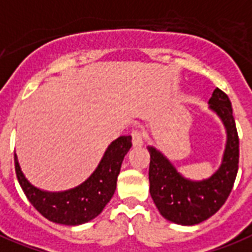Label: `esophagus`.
<instances>
[{
  "instance_id": "1",
  "label": "esophagus",
  "mask_w": 252,
  "mask_h": 252,
  "mask_svg": "<svg viewBox=\"0 0 252 252\" xmlns=\"http://www.w3.org/2000/svg\"><path fill=\"white\" fill-rule=\"evenodd\" d=\"M131 136H132V145H133V147H141V145L144 144L141 132L132 131Z\"/></svg>"
}]
</instances>
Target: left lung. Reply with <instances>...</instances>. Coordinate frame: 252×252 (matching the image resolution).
I'll list each match as a JSON object with an SVG mask.
<instances>
[{
    "mask_svg": "<svg viewBox=\"0 0 252 252\" xmlns=\"http://www.w3.org/2000/svg\"><path fill=\"white\" fill-rule=\"evenodd\" d=\"M208 104L220 117L227 132L223 160L211 178L202 182L188 180L160 151L148 147L151 196L163 218L176 224L193 225L208 219L224 204L235 183L239 164V137L230 98L216 88Z\"/></svg>",
    "mask_w": 252,
    "mask_h": 252,
    "instance_id": "8db88e82",
    "label": "left lung"
}]
</instances>
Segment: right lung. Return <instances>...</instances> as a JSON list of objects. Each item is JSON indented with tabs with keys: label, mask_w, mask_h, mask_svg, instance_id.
I'll list each match as a JSON object with an SVG mask.
<instances>
[{
	"label": "right lung",
	"mask_w": 252,
	"mask_h": 252,
	"mask_svg": "<svg viewBox=\"0 0 252 252\" xmlns=\"http://www.w3.org/2000/svg\"><path fill=\"white\" fill-rule=\"evenodd\" d=\"M131 140V136H120L112 141L94 172L79 187L63 192H48L32 186L14 155L18 183L32 206L48 220L65 225L87 223L101 214L113 196L121 163L132 147Z\"/></svg>",
	"instance_id": "obj_1"
}]
</instances>
